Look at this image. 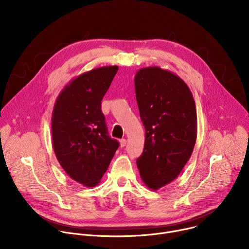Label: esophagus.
<instances>
[{
    "mask_svg": "<svg viewBox=\"0 0 249 249\" xmlns=\"http://www.w3.org/2000/svg\"><path fill=\"white\" fill-rule=\"evenodd\" d=\"M126 144H127L126 139H121V140H120V146H121V147H125Z\"/></svg>",
    "mask_w": 249,
    "mask_h": 249,
    "instance_id": "34e87169",
    "label": "esophagus"
}]
</instances>
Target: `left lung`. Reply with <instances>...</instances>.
Here are the masks:
<instances>
[{"label": "left lung", "mask_w": 249, "mask_h": 249, "mask_svg": "<svg viewBox=\"0 0 249 249\" xmlns=\"http://www.w3.org/2000/svg\"><path fill=\"white\" fill-rule=\"evenodd\" d=\"M135 91L146 131L137 166L147 187L158 190L178 176L192 155L197 138L195 101L181 78L160 67L140 69Z\"/></svg>", "instance_id": "obj_1"}]
</instances>
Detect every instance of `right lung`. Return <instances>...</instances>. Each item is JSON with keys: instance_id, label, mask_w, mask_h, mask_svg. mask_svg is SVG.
Returning a JSON list of instances; mask_svg holds the SVG:
<instances>
[{"instance_id": "1", "label": "right lung", "mask_w": 249, "mask_h": 249, "mask_svg": "<svg viewBox=\"0 0 249 249\" xmlns=\"http://www.w3.org/2000/svg\"><path fill=\"white\" fill-rule=\"evenodd\" d=\"M117 71V66H106L78 76L63 89L53 108L56 158L71 178L87 187L99 183L119 147L101 111V100Z\"/></svg>"}]
</instances>
